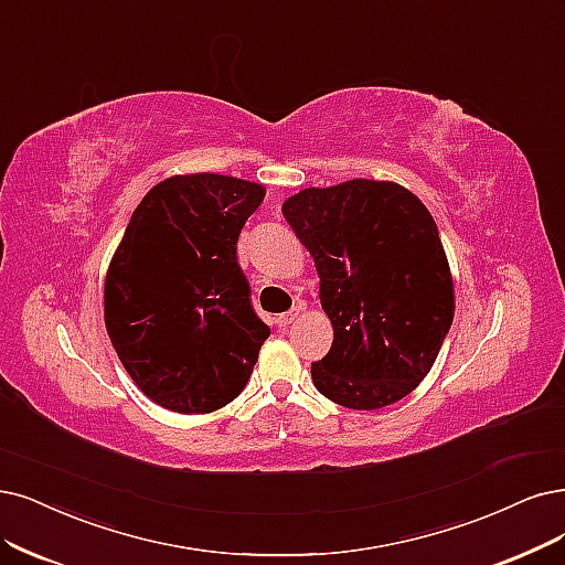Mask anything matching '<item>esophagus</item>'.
Here are the masks:
<instances>
[{"label":"esophagus","instance_id":"34e87169","mask_svg":"<svg viewBox=\"0 0 565 565\" xmlns=\"http://www.w3.org/2000/svg\"><path fill=\"white\" fill-rule=\"evenodd\" d=\"M300 311H302V307L288 309L286 315H279V317H277V326H279V328H288L290 323H296V321H298V317H300Z\"/></svg>","mask_w":565,"mask_h":565}]
</instances>
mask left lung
<instances>
[{
	"mask_svg": "<svg viewBox=\"0 0 565 565\" xmlns=\"http://www.w3.org/2000/svg\"><path fill=\"white\" fill-rule=\"evenodd\" d=\"M284 218L315 258L332 326L311 380L328 401L382 409L430 372L454 321V277L437 225L405 185L351 179L302 188Z\"/></svg>",
	"mask_w": 565,
	"mask_h": 565,
	"instance_id": "obj_1",
	"label": "left lung"
}]
</instances>
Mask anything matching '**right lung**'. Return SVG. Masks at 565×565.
<instances>
[{"label": "right lung", "instance_id": "add662e5", "mask_svg": "<svg viewBox=\"0 0 565 565\" xmlns=\"http://www.w3.org/2000/svg\"><path fill=\"white\" fill-rule=\"evenodd\" d=\"M265 185L227 174H174L137 204L104 277V326L137 388L179 414L233 403L269 328L237 265Z\"/></svg>", "mask_w": 565, "mask_h": 565}]
</instances>
